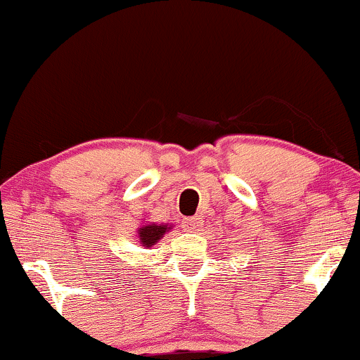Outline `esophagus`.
<instances>
[{
	"label": "esophagus",
	"instance_id": "esophagus-1",
	"mask_svg": "<svg viewBox=\"0 0 360 360\" xmlns=\"http://www.w3.org/2000/svg\"><path fill=\"white\" fill-rule=\"evenodd\" d=\"M181 226L187 231H199L202 228V218L200 216H192V218H185L181 221Z\"/></svg>",
	"mask_w": 360,
	"mask_h": 360
}]
</instances>
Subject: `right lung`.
I'll list each match as a JSON object with an SVG mask.
<instances>
[{"label":"right lung","mask_w":360,"mask_h":360,"mask_svg":"<svg viewBox=\"0 0 360 360\" xmlns=\"http://www.w3.org/2000/svg\"><path fill=\"white\" fill-rule=\"evenodd\" d=\"M172 226L168 225H158V223H146L139 228V242L142 243V247H153L160 238H163L166 230H169Z\"/></svg>","instance_id":"add662e5"}]
</instances>
